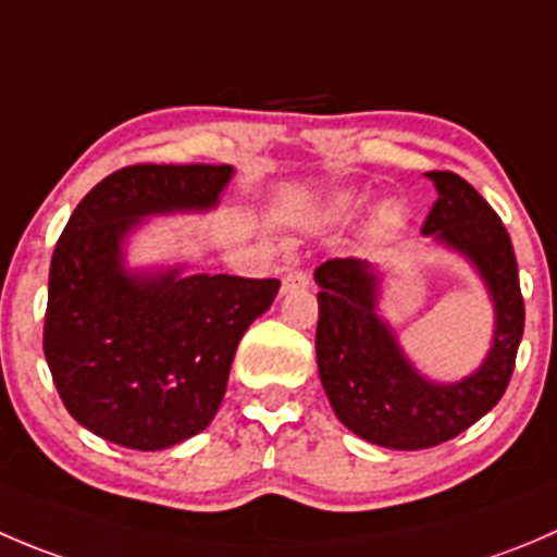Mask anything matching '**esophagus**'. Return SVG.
Segmentation results:
<instances>
[{
	"label": "esophagus",
	"mask_w": 557,
	"mask_h": 557,
	"mask_svg": "<svg viewBox=\"0 0 557 557\" xmlns=\"http://www.w3.org/2000/svg\"><path fill=\"white\" fill-rule=\"evenodd\" d=\"M310 285V277H307V272H301V269L296 267H288L283 274V294H290V290L296 288H307Z\"/></svg>",
	"instance_id": "1"
}]
</instances>
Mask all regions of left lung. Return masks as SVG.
<instances>
[{
  "label": "left lung",
  "instance_id": "8db88e82",
  "mask_svg": "<svg viewBox=\"0 0 557 557\" xmlns=\"http://www.w3.org/2000/svg\"><path fill=\"white\" fill-rule=\"evenodd\" d=\"M438 201L422 234L460 252L479 272L495 310L493 348L462 381L424 377L377 315L381 274L359 258L315 269V354L321 383L339 422L386 449H430L466 433L504 397L525 329V305L511 239L487 201L451 171H430Z\"/></svg>",
  "mask_w": 557,
  "mask_h": 557
}]
</instances>
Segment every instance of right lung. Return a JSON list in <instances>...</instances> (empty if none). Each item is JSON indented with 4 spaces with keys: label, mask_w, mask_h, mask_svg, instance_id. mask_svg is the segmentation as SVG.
Returning <instances> with one entry per match:
<instances>
[{
    "label": "right lung",
    "mask_w": 557,
    "mask_h": 557,
    "mask_svg": "<svg viewBox=\"0 0 557 557\" xmlns=\"http://www.w3.org/2000/svg\"><path fill=\"white\" fill-rule=\"evenodd\" d=\"M231 165H127L91 187L57 242L42 350L57 392L89 433L158 451L212 424L242 334L280 280L127 272L124 239L144 218L207 212Z\"/></svg>",
    "instance_id": "1"
}]
</instances>
